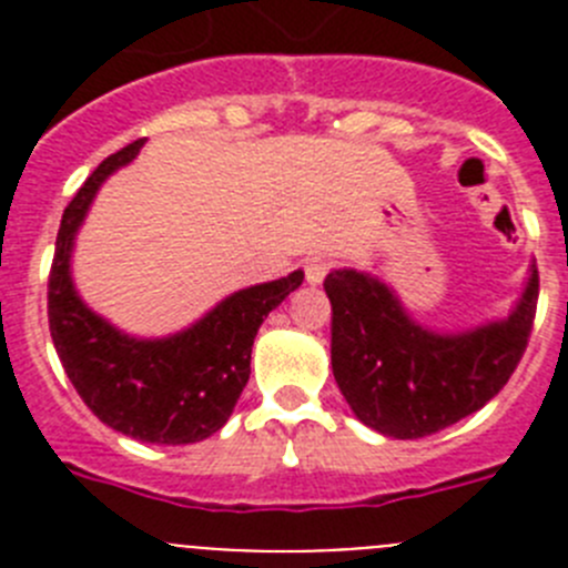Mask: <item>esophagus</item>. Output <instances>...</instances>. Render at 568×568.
<instances>
[{
    "mask_svg": "<svg viewBox=\"0 0 568 568\" xmlns=\"http://www.w3.org/2000/svg\"><path fill=\"white\" fill-rule=\"evenodd\" d=\"M333 267V261L324 258V255H313V258L304 261V275H307V284H321L324 275L329 273Z\"/></svg>",
    "mask_w": 568,
    "mask_h": 568,
    "instance_id": "obj_1",
    "label": "esophagus"
}]
</instances>
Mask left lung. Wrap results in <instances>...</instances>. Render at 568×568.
<instances>
[{"mask_svg": "<svg viewBox=\"0 0 568 568\" xmlns=\"http://www.w3.org/2000/svg\"><path fill=\"white\" fill-rule=\"evenodd\" d=\"M333 304V375L361 424L386 438H426L478 413L515 373L538 307L531 264L506 318L438 333L406 313L398 293L361 270L324 278Z\"/></svg>", "mask_w": 568, "mask_h": 568, "instance_id": "1", "label": "left lung"}]
</instances>
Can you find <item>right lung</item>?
I'll return each mask as SVG.
<instances>
[{"label":"right lung","instance_id":"add662e5","mask_svg":"<svg viewBox=\"0 0 568 568\" xmlns=\"http://www.w3.org/2000/svg\"><path fill=\"white\" fill-rule=\"evenodd\" d=\"M142 139L108 155L64 207L50 267V338L70 384L102 424L144 444H195L219 433L250 381L258 327L301 287L304 273L239 290L164 338H135L88 307L73 287L70 255L90 204L108 175L130 164Z\"/></svg>","mask_w":568,"mask_h":568}]
</instances>
